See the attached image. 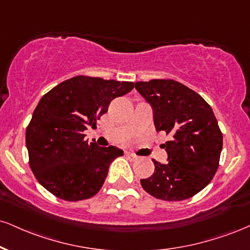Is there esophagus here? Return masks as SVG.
<instances>
[{
	"instance_id": "34e87169",
	"label": "esophagus",
	"mask_w": 250,
	"mask_h": 250,
	"mask_svg": "<svg viewBox=\"0 0 250 250\" xmlns=\"http://www.w3.org/2000/svg\"><path fill=\"white\" fill-rule=\"evenodd\" d=\"M125 156H127V158L129 159V161H136L137 159V156L135 155V154H133V152H127V154H125Z\"/></svg>"
}]
</instances>
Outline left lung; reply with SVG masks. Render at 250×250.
Instances as JSON below:
<instances>
[{"label":"left lung","instance_id":"obj_1","mask_svg":"<svg viewBox=\"0 0 250 250\" xmlns=\"http://www.w3.org/2000/svg\"><path fill=\"white\" fill-rule=\"evenodd\" d=\"M135 88L151 104L156 130L171 136L163 144L167 163L152 159L154 173L141 185L161 200L193 197L211 183L220 161L222 133L211 106L172 79L138 81Z\"/></svg>","mask_w":250,"mask_h":250}]
</instances>
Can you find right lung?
I'll use <instances>...</instances> for the list:
<instances>
[{
  "label": "right lung",
  "mask_w": 250,
  "mask_h": 250,
  "mask_svg": "<svg viewBox=\"0 0 250 250\" xmlns=\"http://www.w3.org/2000/svg\"><path fill=\"white\" fill-rule=\"evenodd\" d=\"M133 88L130 81L77 76L43 95L25 133L29 165L39 184L66 201L100 191L110 163L123 151L88 144L83 131L96 128L110 101Z\"/></svg>",
  "instance_id": "add662e5"
}]
</instances>
